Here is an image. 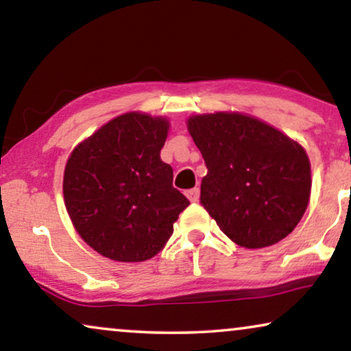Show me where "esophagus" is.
I'll list each match as a JSON object with an SVG mask.
<instances>
[{
	"instance_id": "obj_1",
	"label": "esophagus",
	"mask_w": 351,
	"mask_h": 351,
	"mask_svg": "<svg viewBox=\"0 0 351 351\" xmlns=\"http://www.w3.org/2000/svg\"><path fill=\"white\" fill-rule=\"evenodd\" d=\"M186 195H188V199L191 200V202H197V200H199V195H200V189H199V188H193V189H189L188 193H186Z\"/></svg>"
}]
</instances>
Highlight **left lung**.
<instances>
[{
    "instance_id": "8db88e82",
    "label": "left lung",
    "mask_w": 351,
    "mask_h": 351,
    "mask_svg": "<svg viewBox=\"0 0 351 351\" xmlns=\"http://www.w3.org/2000/svg\"><path fill=\"white\" fill-rule=\"evenodd\" d=\"M188 130L208 170L200 204L219 230L247 249L273 245L291 234L311 193L305 149L239 112L194 115Z\"/></svg>"
}]
</instances>
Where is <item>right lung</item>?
<instances>
[{
  "instance_id": "1",
  "label": "right lung",
  "mask_w": 351,
  "mask_h": 351,
  "mask_svg": "<svg viewBox=\"0 0 351 351\" xmlns=\"http://www.w3.org/2000/svg\"><path fill=\"white\" fill-rule=\"evenodd\" d=\"M168 120L130 112L110 120L70 154L64 200L75 230L97 254L134 263L152 258L189 200L173 188L160 149Z\"/></svg>"
}]
</instances>
